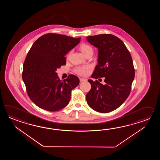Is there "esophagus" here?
<instances>
[{"mask_svg": "<svg viewBox=\"0 0 160 160\" xmlns=\"http://www.w3.org/2000/svg\"><path fill=\"white\" fill-rule=\"evenodd\" d=\"M79 80H80V81H86L87 79L85 78H81L79 79Z\"/></svg>", "mask_w": 160, "mask_h": 160, "instance_id": "1", "label": "esophagus"}]
</instances>
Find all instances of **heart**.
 Wrapping results in <instances>:
<instances>
[{
  "label": "heart",
  "instance_id": "b5f03b06",
  "mask_svg": "<svg viewBox=\"0 0 160 160\" xmlns=\"http://www.w3.org/2000/svg\"><path fill=\"white\" fill-rule=\"evenodd\" d=\"M79 49L85 55H86L93 52V48L90 45L87 43H82L79 46ZM69 56V54L68 55ZM90 71V66H79L75 68L74 72L78 75L85 76Z\"/></svg>",
  "mask_w": 160,
  "mask_h": 160
}]
</instances>
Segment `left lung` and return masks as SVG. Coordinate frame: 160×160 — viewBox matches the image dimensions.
I'll return each instance as SVG.
<instances>
[{
  "label": "left lung",
  "instance_id": "left-lung-1",
  "mask_svg": "<svg viewBox=\"0 0 160 160\" xmlns=\"http://www.w3.org/2000/svg\"><path fill=\"white\" fill-rule=\"evenodd\" d=\"M86 39L98 49V64L92 77H105V82L102 85L88 79L92 88L86 101L96 112H110L119 108L130 94L135 75L132 56L122 41L112 34L89 36Z\"/></svg>",
  "mask_w": 160,
  "mask_h": 160
}]
</instances>
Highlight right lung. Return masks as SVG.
Masks as SVG:
<instances>
[{"instance_id":"add662e5","label":"right lung","mask_w":160,"mask_h":160,"mask_svg":"<svg viewBox=\"0 0 160 160\" xmlns=\"http://www.w3.org/2000/svg\"><path fill=\"white\" fill-rule=\"evenodd\" d=\"M81 38L48 33L39 38L25 59L22 78L28 97L41 109L56 112L68 105L71 92L79 83L74 75L61 81L57 69L66 65L65 55L80 42Z\"/></svg>"}]
</instances>
